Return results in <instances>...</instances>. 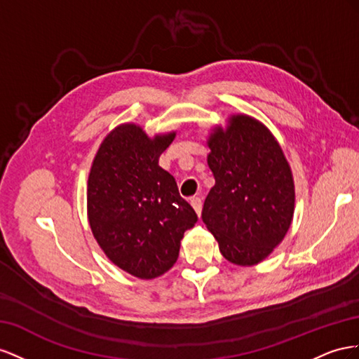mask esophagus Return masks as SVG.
Here are the masks:
<instances>
[{
  "label": "esophagus",
  "mask_w": 359,
  "mask_h": 359,
  "mask_svg": "<svg viewBox=\"0 0 359 359\" xmlns=\"http://www.w3.org/2000/svg\"><path fill=\"white\" fill-rule=\"evenodd\" d=\"M191 204H192L194 210H196V212L200 215V213H201V209H203V201H201V198H200V197H192V198H191Z\"/></svg>",
  "instance_id": "34e87169"
}]
</instances>
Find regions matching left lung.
Here are the masks:
<instances>
[{
  "label": "left lung",
  "instance_id": "obj_1",
  "mask_svg": "<svg viewBox=\"0 0 359 359\" xmlns=\"http://www.w3.org/2000/svg\"><path fill=\"white\" fill-rule=\"evenodd\" d=\"M215 187L201 218L234 264L268 257L287 233L294 206L293 179L278 142L262 123L234 116L209 140Z\"/></svg>",
  "mask_w": 359,
  "mask_h": 359
}]
</instances>
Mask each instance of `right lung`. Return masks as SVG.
<instances>
[{"instance_id": "1", "label": "right lung", "mask_w": 359, "mask_h": 359, "mask_svg": "<svg viewBox=\"0 0 359 359\" xmlns=\"http://www.w3.org/2000/svg\"><path fill=\"white\" fill-rule=\"evenodd\" d=\"M176 134L150 140L123 125L102 142L88 176V221L100 248L118 268L150 280L179 257L183 233L198 221L159 156Z\"/></svg>"}]
</instances>
